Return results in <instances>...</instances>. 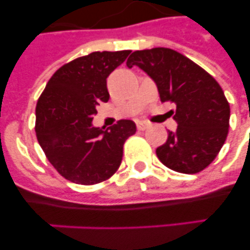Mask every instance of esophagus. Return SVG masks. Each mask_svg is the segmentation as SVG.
<instances>
[{"instance_id": "34e87169", "label": "esophagus", "mask_w": 250, "mask_h": 250, "mask_svg": "<svg viewBox=\"0 0 250 250\" xmlns=\"http://www.w3.org/2000/svg\"><path fill=\"white\" fill-rule=\"evenodd\" d=\"M150 124L146 123V121H138L136 123V127H138V130H145L146 127H149Z\"/></svg>"}]
</instances>
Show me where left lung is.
<instances>
[{"instance_id": "8db88e82", "label": "left lung", "mask_w": 250, "mask_h": 250, "mask_svg": "<svg viewBox=\"0 0 250 250\" xmlns=\"http://www.w3.org/2000/svg\"><path fill=\"white\" fill-rule=\"evenodd\" d=\"M127 67L139 66L155 81L161 103L176 105L175 132L156 149L159 160L183 174H196L211 164L229 131L230 106L218 81L204 68L171 48L132 52Z\"/></svg>"}]
</instances>
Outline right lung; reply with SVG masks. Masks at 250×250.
<instances>
[{
    "mask_svg": "<svg viewBox=\"0 0 250 250\" xmlns=\"http://www.w3.org/2000/svg\"><path fill=\"white\" fill-rule=\"evenodd\" d=\"M130 50L96 51L65 63L48 80L36 105V138L57 173L72 183L94 185L111 178L124 144L136 132L131 120L92 126L96 106L109 101L106 79Z\"/></svg>",
    "mask_w": 250,
    "mask_h": 250,
    "instance_id": "right-lung-1",
    "label": "right lung"
}]
</instances>
